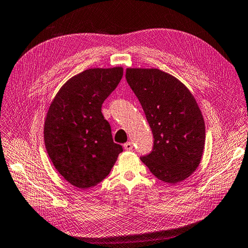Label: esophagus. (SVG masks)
Returning a JSON list of instances; mask_svg holds the SVG:
<instances>
[{"instance_id": "obj_1", "label": "esophagus", "mask_w": 248, "mask_h": 248, "mask_svg": "<svg viewBox=\"0 0 248 248\" xmlns=\"http://www.w3.org/2000/svg\"><path fill=\"white\" fill-rule=\"evenodd\" d=\"M124 148L125 150H132L133 149V144L131 142H127L125 144H124Z\"/></svg>"}]
</instances>
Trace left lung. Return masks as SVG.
I'll return each instance as SVG.
<instances>
[{
  "label": "left lung",
  "mask_w": 248,
  "mask_h": 248,
  "mask_svg": "<svg viewBox=\"0 0 248 248\" xmlns=\"http://www.w3.org/2000/svg\"><path fill=\"white\" fill-rule=\"evenodd\" d=\"M131 89L154 135L152 153L140 157L160 181L176 184L200 164L205 124L195 96L175 77L158 69H127Z\"/></svg>",
  "instance_id": "obj_1"
}]
</instances>
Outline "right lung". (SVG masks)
Returning <instances> with one entry per match:
<instances>
[{"label": "right lung", "mask_w": 248, "mask_h": 248, "mask_svg": "<svg viewBox=\"0 0 248 248\" xmlns=\"http://www.w3.org/2000/svg\"><path fill=\"white\" fill-rule=\"evenodd\" d=\"M124 69H89L67 80L47 111L44 140L53 167L71 185L94 187L108 175L123 146L114 143L101 108Z\"/></svg>", "instance_id": "obj_1"}]
</instances>
